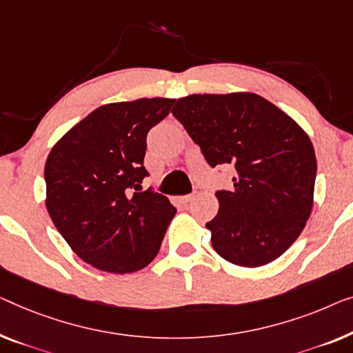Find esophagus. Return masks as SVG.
Segmentation results:
<instances>
[{
	"mask_svg": "<svg viewBox=\"0 0 353 353\" xmlns=\"http://www.w3.org/2000/svg\"><path fill=\"white\" fill-rule=\"evenodd\" d=\"M194 199V194H186V196H181L180 197V201L183 202V203H188V202H191Z\"/></svg>",
	"mask_w": 353,
	"mask_h": 353,
	"instance_id": "34e87169",
	"label": "esophagus"
}]
</instances>
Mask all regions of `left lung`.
<instances>
[{"instance_id": "left-lung-1", "label": "left lung", "mask_w": 353, "mask_h": 353, "mask_svg": "<svg viewBox=\"0 0 353 353\" xmlns=\"http://www.w3.org/2000/svg\"><path fill=\"white\" fill-rule=\"evenodd\" d=\"M210 167L232 164L231 191H216L218 214L205 226L226 261L259 268L283 254L312 212L316 159L307 134L250 92L194 94L172 110Z\"/></svg>"}]
</instances>
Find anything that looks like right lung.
Listing matches in <instances>:
<instances>
[{"mask_svg": "<svg viewBox=\"0 0 353 353\" xmlns=\"http://www.w3.org/2000/svg\"><path fill=\"white\" fill-rule=\"evenodd\" d=\"M172 99L103 105L66 132L44 167L46 207L71 250L113 274L150 264L176 208L141 191L146 135L170 113Z\"/></svg>", "mask_w": 353, "mask_h": 353, "instance_id": "obj_1", "label": "right lung"}]
</instances>
